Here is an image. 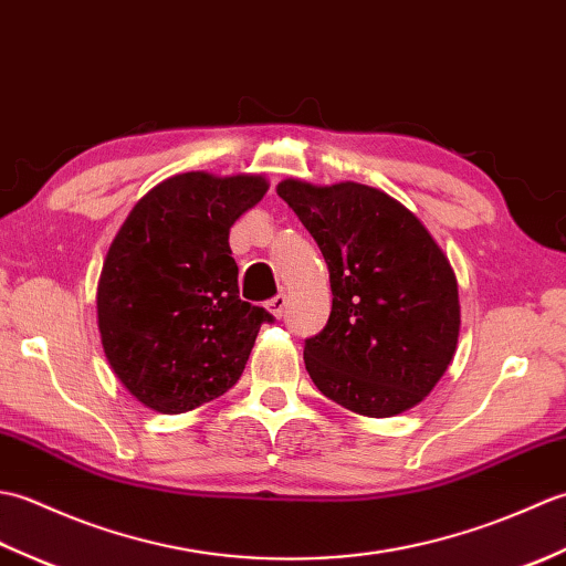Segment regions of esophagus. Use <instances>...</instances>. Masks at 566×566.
Masks as SVG:
<instances>
[{"instance_id":"esophagus-1","label":"esophagus","mask_w":566,"mask_h":566,"mask_svg":"<svg viewBox=\"0 0 566 566\" xmlns=\"http://www.w3.org/2000/svg\"><path fill=\"white\" fill-rule=\"evenodd\" d=\"M264 306H268V311H270L274 318H282L284 316V306H286V296L284 294H276Z\"/></svg>"}]
</instances>
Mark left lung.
Segmentation results:
<instances>
[{
  "label": "left lung",
  "mask_w": 566,
  "mask_h": 566,
  "mask_svg": "<svg viewBox=\"0 0 566 566\" xmlns=\"http://www.w3.org/2000/svg\"><path fill=\"white\" fill-rule=\"evenodd\" d=\"M328 264L333 308L304 343L323 396L389 418L420 403L452 363L460 333L457 280L416 216L384 191L340 182L276 187Z\"/></svg>",
  "instance_id": "obj_1"
}]
</instances>
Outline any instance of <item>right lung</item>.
<instances>
[{
    "label": "right lung",
    "instance_id": "obj_1",
    "mask_svg": "<svg viewBox=\"0 0 566 566\" xmlns=\"http://www.w3.org/2000/svg\"><path fill=\"white\" fill-rule=\"evenodd\" d=\"M258 175L185 172L150 189L106 255L97 311L106 359L136 399L185 413L240 379L262 323L238 296L228 233L264 197Z\"/></svg>",
    "mask_w": 566,
    "mask_h": 566
}]
</instances>
